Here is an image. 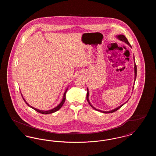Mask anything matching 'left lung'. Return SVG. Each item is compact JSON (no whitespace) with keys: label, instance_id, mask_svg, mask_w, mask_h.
Wrapping results in <instances>:
<instances>
[{"label":"left lung","instance_id":"obj_1","mask_svg":"<svg viewBox=\"0 0 156 156\" xmlns=\"http://www.w3.org/2000/svg\"><path fill=\"white\" fill-rule=\"evenodd\" d=\"M116 37L119 40H120V41H123V42H124V43H125L126 44H127V45H129L130 47H132V46H131V45L129 44V41H127V39L126 38V37L124 36V35H123V34H119V35H117V36H116ZM133 59H134V84L133 85V89H132V90H133L134 88V82H135V81H136V76H137V67H136V63H135V61H134V57L133 56ZM89 89L88 88H87V101L88 102V103H89V105H90V106L92 108H94L95 110H96V111H98L101 112H102V113H113V112H114L116 111H118V109H119V108H120L123 105H124L125 104H126V102L128 101H127L125 103V104H123L122 105H120L119 106H118V108H115V109H112L111 111H101V110H99V109H98L97 108H95L94 106H93V105H92L91 104H90V102H89ZM129 100V99H128Z\"/></svg>","mask_w":156,"mask_h":156}]
</instances>
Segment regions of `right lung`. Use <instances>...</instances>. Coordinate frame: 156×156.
Listing matches in <instances>:
<instances>
[{"label":"right lung","instance_id":"add662e5","mask_svg":"<svg viewBox=\"0 0 156 156\" xmlns=\"http://www.w3.org/2000/svg\"><path fill=\"white\" fill-rule=\"evenodd\" d=\"M68 88V87H67V89H66V90H65L64 94V95H63V97H62V101H61L60 104H58V105H57V106H55V108H52V109H50V110H48V111H44V110H40V109H38L37 108H34V107L31 106V105H30L29 104H28V103L26 101V100L24 99V98L23 97V95L22 94V92H20V93H21V95H22V97L24 101L26 102V104H27L29 107H30V108H32V109H34V110H35L36 111L38 112V113H42V114H45V115H46V114H50V113H54V112H55L58 111L59 109L62 106L63 104H64L65 101H66V93H67Z\"/></svg>","mask_w":156,"mask_h":156}]
</instances>
